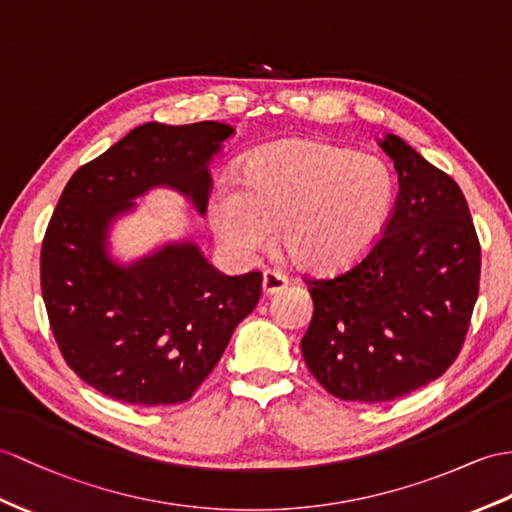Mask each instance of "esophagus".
Instances as JSON below:
<instances>
[{
	"label": "esophagus",
	"mask_w": 512,
	"mask_h": 512,
	"mask_svg": "<svg viewBox=\"0 0 512 512\" xmlns=\"http://www.w3.org/2000/svg\"><path fill=\"white\" fill-rule=\"evenodd\" d=\"M289 286V280H286L280 271H273V269H265L263 273V293L265 295H273L282 289Z\"/></svg>",
	"instance_id": "esophagus-1"
}]
</instances>
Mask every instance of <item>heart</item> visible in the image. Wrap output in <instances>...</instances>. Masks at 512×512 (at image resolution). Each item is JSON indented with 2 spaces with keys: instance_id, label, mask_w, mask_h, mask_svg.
<instances>
[{
  "instance_id": "1",
  "label": "heart",
  "mask_w": 512,
  "mask_h": 512,
  "mask_svg": "<svg viewBox=\"0 0 512 512\" xmlns=\"http://www.w3.org/2000/svg\"><path fill=\"white\" fill-rule=\"evenodd\" d=\"M395 176L380 156L317 139L271 143L249 154L239 189L221 186L208 219L236 256L280 239L306 271H339L378 241L395 204Z\"/></svg>"
}]
</instances>
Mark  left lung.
<instances>
[{"label":"left lung","instance_id":"left-lung-1","mask_svg":"<svg viewBox=\"0 0 512 512\" xmlns=\"http://www.w3.org/2000/svg\"><path fill=\"white\" fill-rule=\"evenodd\" d=\"M400 191L384 234L334 278H306L315 313L302 354L339 400L391 402L441 378L463 350L480 286V241L460 186L400 136Z\"/></svg>","mask_w":512,"mask_h":512}]
</instances>
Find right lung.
I'll return each mask as SVG.
<instances>
[{
	"instance_id": "right-lung-1",
	"label": "right lung",
	"mask_w": 512,
	"mask_h": 512,
	"mask_svg": "<svg viewBox=\"0 0 512 512\" xmlns=\"http://www.w3.org/2000/svg\"><path fill=\"white\" fill-rule=\"evenodd\" d=\"M232 134L217 121L145 123L82 165L58 199L41 247L49 328L67 365L112 400H191L258 304L263 273L223 276L193 243L128 267L106 254L110 221L154 186L180 191L204 215L208 165Z\"/></svg>"
}]
</instances>
